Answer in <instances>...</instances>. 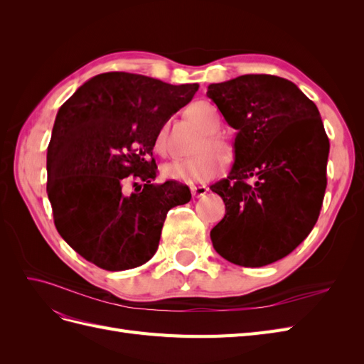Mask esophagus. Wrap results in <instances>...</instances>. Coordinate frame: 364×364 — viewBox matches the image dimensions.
<instances>
[{"label":"esophagus","mask_w":364,"mask_h":364,"mask_svg":"<svg viewBox=\"0 0 364 364\" xmlns=\"http://www.w3.org/2000/svg\"><path fill=\"white\" fill-rule=\"evenodd\" d=\"M208 193V188L205 185H197V186H191V194L193 197H202Z\"/></svg>","instance_id":"obj_1"}]
</instances>
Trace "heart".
<instances>
[{"instance_id": "obj_1", "label": "heart", "mask_w": 364, "mask_h": 364, "mask_svg": "<svg viewBox=\"0 0 364 364\" xmlns=\"http://www.w3.org/2000/svg\"><path fill=\"white\" fill-rule=\"evenodd\" d=\"M190 117L205 134V139L197 147L199 155L186 159H176L167 162L162 167V176L179 183L194 185L203 183L214 179L222 170V159L215 153L228 156L229 146L223 141L217 132L222 127V118L217 109L208 102H197L190 107ZM155 149L161 155L167 151V129L162 127L155 141ZM215 151L213 152L212 150Z\"/></svg>"}]
</instances>
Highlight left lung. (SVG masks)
Returning <instances> with one entry per match:
<instances>
[{"label": "left lung", "mask_w": 364, "mask_h": 364, "mask_svg": "<svg viewBox=\"0 0 364 364\" xmlns=\"http://www.w3.org/2000/svg\"><path fill=\"white\" fill-rule=\"evenodd\" d=\"M206 95L237 130L232 168L211 185L226 206L213 246L237 266H267L299 246L321 214L329 153L321 114L278 75H240Z\"/></svg>", "instance_id": "1"}]
</instances>
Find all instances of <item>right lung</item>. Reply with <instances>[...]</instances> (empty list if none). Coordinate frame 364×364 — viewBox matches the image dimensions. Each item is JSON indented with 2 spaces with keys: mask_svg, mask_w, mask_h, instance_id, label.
I'll return each instance as SVG.
<instances>
[{
  "mask_svg": "<svg viewBox=\"0 0 364 364\" xmlns=\"http://www.w3.org/2000/svg\"><path fill=\"white\" fill-rule=\"evenodd\" d=\"M197 90L103 73L60 106L47 151V194L58 232L86 261L111 272L142 266L158 250L167 213L190 202L186 185L155 183L153 147ZM132 178L143 185L127 195Z\"/></svg>",
  "mask_w": 364,
  "mask_h": 364,
  "instance_id": "1",
  "label": "right lung"
}]
</instances>
